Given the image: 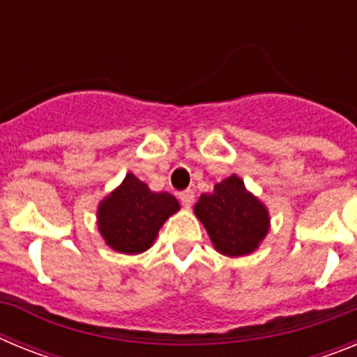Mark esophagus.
Segmentation results:
<instances>
[{
	"label": "esophagus",
	"instance_id": "esophagus-1",
	"mask_svg": "<svg viewBox=\"0 0 357 357\" xmlns=\"http://www.w3.org/2000/svg\"><path fill=\"white\" fill-rule=\"evenodd\" d=\"M178 200H181V204L184 207H189L191 204H193L195 200V193L191 191V189H188V191H182V193H178Z\"/></svg>",
	"mask_w": 357,
	"mask_h": 357
}]
</instances>
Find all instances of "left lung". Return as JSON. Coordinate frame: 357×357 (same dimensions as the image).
I'll list each match as a JSON object with an SVG mask.
<instances>
[{"mask_svg":"<svg viewBox=\"0 0 357 357\" xmlns=\"http://www.w3.org/2000/svg\"><path fill=\"white\" fill-rule=\"evenodd\" d=\"M195 214L206 227L214 248L229 257L252 254L270 230L266 206L247 191L238 175L214 185L213 193L202 195Z\"/></svg>","mask_w":357,"mask_h":357,"instance_id":"1","label":"left lung"}]
</instances>
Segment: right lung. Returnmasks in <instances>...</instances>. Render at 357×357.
Returning a JSON list of instances; mask_svg holds the SVG:
<instances>
[{
  "instance_id": "add662e5",
  "label": "right lung",
  "mask_w": 357,
  "mask_h": 357,
  "mask_svg": "<svg viewBox=\"0 0 357 357\" xmlns=\"http://www.w3.org/2000/svg\"><path fill=\"white\" fill-rule=\"evenodd\" d=\"M181 209L169 193H153L134 173L98 206V230L112 250L141 254L153 245L159 229Z\"/></svg>"
}]
</instances>
